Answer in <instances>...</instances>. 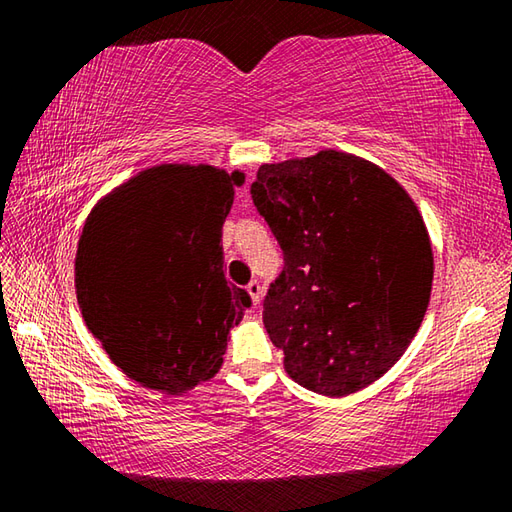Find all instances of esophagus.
Returning <instances> with one entry per match:
<instances>
[{
	"label": "esophagus",
	"instance_id": "34e87169",
	"mask_svg": "<svg viewBox=\"0 0 512 512\" xmlns=\"http://www.w3.org/2000/svg\"><path fill=\"white\" fill-rule=\"evenodd\" d=\"M246 291H248L250 300H253V305L257 307V305H259V300H262V284L253 280V282H250L248 287H246Z\"/></svg>",
	"mask_w": 512,
	"mask_h": 512
}]
</instances>
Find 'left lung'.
<instances>
[{
    "label": "left lung",
    "instance_id": "8db88e82",
    "mask_svg": "<svg viewBox=\"0 0 512 512\" xmlns=\"http://www.w3.org/2000/svg\"><path fill=\"white\" fill-rule=\"evenodd\" d=\"M250 192L284 250L264 325L287 375L329 397L370 386L429 307L433 250L418 205L391 173L336 149L264 162Z\"/></svg>",
    "mask_w": 512,
    "mask_h": 512
}]
</instances>
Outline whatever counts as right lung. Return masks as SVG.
<instances>
[{"instance_id": "right-lung-1", "label": "right lung", "mask_w": 512, "mask_h": 512, "mask_svg": "<svg viewBox=\"0 0 512 512\" xmlns=\"http://www.w3.org/2000/svg\"><path fill=\"white\" fill-rule=\"evenodd\" d=\"M246 173L164 162L92 207L76 250L85 325L115 366L151 391L183 395L223 366L250 296L228 287L221 230Z\"/></svg>"}]
</instances>
